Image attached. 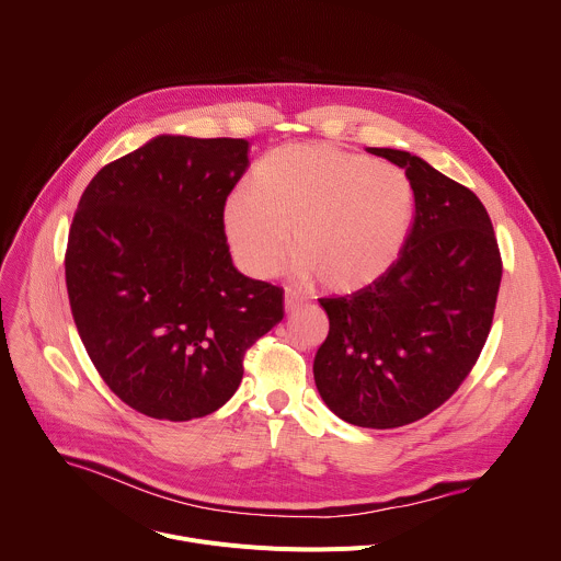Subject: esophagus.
<instances>
[{
	"instance_id": "esophagus-1",
	"label": "esophagus",
	"mask_w": 561,
	"mask_h": 561,
	"mask_svg": "<svg viewBox=\"0 0 561 561\" xmlns=\"http://www.w3.org/2000/svg\"><path fill=\"white\" fill-rule=\"evenodd\" d=\"M304 304H306V297H301V295L295 293V290H286V297H284L286 312H295V310H299Z\"/></svg>"
}]
</instances>
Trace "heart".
Segmentation results:
<instances>
[{
    "mask_svg": "<svg viewBox=\"0 0 561 561\" xmlns=\"http://www.w3.org/2000/svg\"><path fill=\"white\" fill-rule=\"evenodd\" d=\"M415 217L409 175L329 144H288L264 154L249 191L221 208L234 262L257 279L279 275L290 249L297 273L348 293L379 279L402 255Z\"/></svg>",
    "mask_w": 561,
    "mask_h": 561,
    "instance_id": "obj_1",
    "label": "heart"
}]
</instances>
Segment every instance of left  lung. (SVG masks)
Returning <instances> with one entry per match:
<instances>
[{
	"mask_svg": "<svg viewBox=\"0 0 561 561\" xmlns=\"http://www.w3.org/2000/svg\"><path fill=\"white\" fill-rule=\"evenodd\" d=\"M368 150L407 169L415 219L402 255L379 279L319 299L331 329L312 373L344 422L399 428L448 402L477 364L493 327L502 255L470 188L407 150Z\"/></svg>",
	"mask_w": 561,
	"mask_h": 561,
	"instance_id": "left-lung-1",
	"label": "left lung"
}]
</instances>
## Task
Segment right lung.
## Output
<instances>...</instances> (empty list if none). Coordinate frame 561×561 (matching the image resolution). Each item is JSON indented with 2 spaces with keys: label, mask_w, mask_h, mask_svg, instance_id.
Segmentation results:
<instances>
[{
  "label": "right lung",
  "mask_w": 561,
  "mask_h": 561,
  "mask_svg": "<svg viewBox=\"0 0 561 561\" xmlns=\"http://www.w3.org/2000/svg\"><path fill=\"white\" fill-rule=\"evenodd\" d=\"M247 139L162 135L106 164L77 204L64 257L72 319L106 386L152 420L224 407L284 290L237 273L221 208Z\"/></svg>",
  "instance_id": "add662e5"
}]
</instances>
